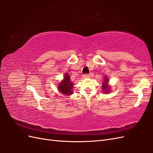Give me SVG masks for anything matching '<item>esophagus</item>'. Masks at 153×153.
<instances>
[{
	"mask_svg": "<svg viewBox=\"0 0 153 153\" xmlns=\"http://www.w3.org/2000/svg\"><path fill=\"white\" fill-rule=\"evenodd\" d=\"M82 77L83 78H90V75H88V74H84V75H83Z\"/></svg>",
	"mask_w": 153,
	"mask_h": 153,
	"instance_id": "obj_1",
	"label": "esophagus"
}]
</instances>
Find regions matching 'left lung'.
I'll return each mask as SVG.
<instances>
[{"instance_id": "8db88e82", "label": "left lung", "mask_w": 153, "mask_h": 153, "mask_svg": "<svg viewBox=\"0 0 153 153\" xmlns=\"http://www.w3.org/2000/svg\"><path fill=\"white\" fill-rule=\"evenodd\" d=\"M108 78L107 76H105V79L103 82V85H102V89L104 92V93H108L110 92V87L108 85Z\"/></svg>"}]
</instances>
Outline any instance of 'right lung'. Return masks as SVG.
Here are the masks:
<instances>
[{
    "label": "right lung",
    "mask_w": 153,
    "mask_h": 153,
    "mask_svg": "<svg viewBox=\"0 0 153 153\" xmlns=\"http://www.w3.org/2000/svg\"><path fill=\"white\" fill-rule=\"evenodd\" d=\"M74 84L70 80V76L66 73L64 76L63 80L58 85V89L62 94L65 95H71L73 94V88Z\"/></svg>",
    "instance_id": "add662e5"
}]
</instances>
